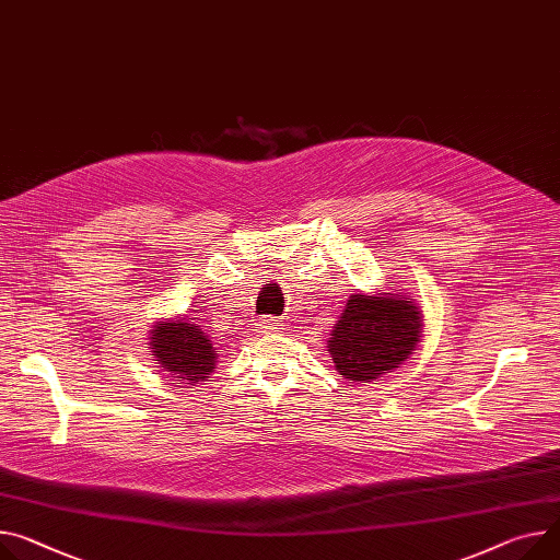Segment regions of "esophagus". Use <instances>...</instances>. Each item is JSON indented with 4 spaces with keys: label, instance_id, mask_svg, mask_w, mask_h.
Here are the masks:
<instances>
[{
    "label": "esophagus",
    "instance_id": "obj_1",
    "mask_svg": "<svg viewBox=\"0 0 560 560\" xmlns=\"http://www.w3.org/2000/svg\"><path fill=\"white\" fill-rule=\"evenodd\" d=\"M276 327H278V320L271 318V316H267V318L260 320V329H265V331H271V329H276Z\"/></svg>",
    "mask_w": 560,
    "mask_h": 560
}]
</instances>
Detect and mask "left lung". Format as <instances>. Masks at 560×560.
Instances as JSON below:
<instances>
[{
	"instance_id": "8db88e82",
	"label": "left lung",
	"mask_w": 560,
	"mask_h": 560,
	"mask_svg": "<svg viewBox=\"0 0 560 560\" xmlns=\"http://www.w3.org/2000/svg\"><path fill=\"white\" fill-rule=\"evenodd\" d=\"M421 316L412 298L352 295L327 340L336 370L348 381H374L399 368L417 348Z\"/></svg>"
}]
</instances>
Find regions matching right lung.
I'll list each match as a JSON object with an SVG mask.
<instances>
[{"mask_svg": "<svg viewBox=\"0 0 560 560\" xmlns=\"http://www.w3.org/2000/svg\"><path fill=\"white\" fill-rule=\"evenodd\" d=\"M152 357L179 381H203L214 368V350L208 334L190 323H161L152 331Z\"/></svg>", "mask_w": 560, "mask_h": 560, "instance_id": "add662e5", "label": "right lung"}]
</instances>
